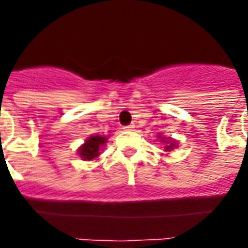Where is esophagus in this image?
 Returning a JSON list of instances; mask_svg holds the SVG:
<instances>
[{
    "instance_id": "34e87169",
    "label": "esophagus",
    "mask_w": 248,
    "mask_h": 248,
    "mask_svg": "<svg viewBox=\"0 0 248 248\" xmlns=\"http://www.w3.org/2000/svg\"><path fill=\"white\" fill-rule=\"evenodd\" d=\"M135 124H129V126H126V127H124L126 131H131V130H134Z\"/></svg>"
}]
</instances>
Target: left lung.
I'll return each mask as SVG.
<instances>
[{"label":"left lung","mask_w":248,"mask_h":248,"mask_svg":"<svg viewBox=\"0 0 248 248\" xmlns=\"http://www.w3.org/2000/svg\"><path fill=\"white\" fill-rule=\"evenodd\" d=\"M158 140H161L163 145V151L166 153L165 155H167L169 153H171L174 149L178 147V142L175 140H172L171 137H163L162 134H158Z\"/></svg>","instance_id":"left-lung-1"}]
</instances>
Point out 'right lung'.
Returning <instances> with one entry per match:
<instances>
[{
	"label": "right lung",
	"mask_w": 248,
	"mask_h": 248,
	"mask_svg": "<svg viewBox=\"0 0 248 248\" xmlns=\"http://www.w3.org/2000/svg\"><path fill=\"white\" fill-rule=\"evenodd\" d=\"M106 142L108 138L103 135H90L85 140V143L78 147V155L81 156L82 161H94L101 155V151Z\"/></svg>",
	"instance_id": "obj_1"
}]
</instances>
